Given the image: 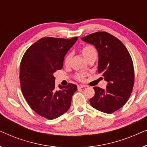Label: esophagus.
<instances>
[{
	"mask_svg": "<svg viewBox=\"0 0 147 147\" xmlns=\"http://www.w3.org/2000/svg\"><path fill=\"white\" fill-rule=\"evenodd\" d=\"M86 87V85H82V84H78V88H84Z\"/></svg>",
	"mask_w": 147,
	"mask_h": 147,
	"instance_id": "1",
	"label": "esophagus"
}]
</instances>
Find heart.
<instances>
[{
	"instance_id": "1",
	"label": "heart",
	"mask_w": 147,
	"mask_h": 147,
	"mask_svg": "<svg viewBox=\"0 0 147 147\" xmlns=\"http://www.w3.org/2000/svg\"><path fill=\"white\" fill-rule=\"evenodd\" d=\"M80 52L84 56V58L88 61V60L93 59V58L97 57V51L95 49L94 46L90 45H86L82 47L80 49ZM71 59V54L69 53L65 56V59H64V63L65 65H68L70 63ZM77 79L79 80H84V78H85V74H78L77 76Z\"/></svg>"
}]
</instances>
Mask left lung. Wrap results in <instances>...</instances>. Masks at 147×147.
<instances>
[{
	"instance_id": "1",
	"label": "left lung",
	"mask_w": 147,
	"mask_h": 147,
	"mask_svg": "<svg viewBox=\"0 0 147 147\" xmlns=\"http://www.w3.org/2000/svg\"><path fill=\"white\" fill-rule=\"evenodd\" d=\"M81 39L97 49L98 72L108 82L106 89L94 87L95 95L90 103L99 111L112 113L126 103L132 91L134 73L132 58L123 43L106 32H96Z\"/></svg>"
}]
</instances>
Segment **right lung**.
<instances>
[{
  "instance_id": "1",
  "label": "right lung",
  "mask_w": 147,
  "mask_h": 147,
  "mask_svg": "<svg viewBox=\"0 0 147 147\" xmlns=\"http://www.w3.org/2000/svg\"><path fill=\"white\" fill-rule=\"evenodd\" d=\"M78 40L43 37L24 54L20 65V83L26 101L36 113L49 120L69 109L77 86L59 85L55 89L54 73L63 67L64 57Z\"/></svg>"
}]
</instances>
